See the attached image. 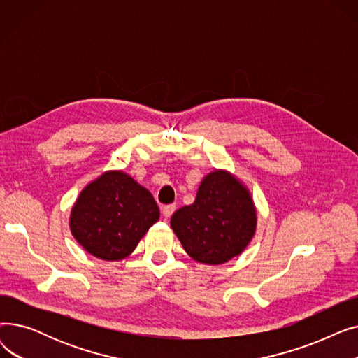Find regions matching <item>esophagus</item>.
I'll return each mask as SVG.
<instances>
[{
  "label": "esophagus",
  "instance_id": "esophagus-1",
  "mask_svg": "<svg viewBox=\"0 0 358 358\" xmlns=\"http://www.w3.org/2000/svg\"><path fill=\"white\" fill-rule=\"evenodd\" d=\"M161 212H162L164 217H169L176 212V204H165V206H162Z\"/></svg>",
  "mask_w": 358,
  "mask_h": 358
}]
</instances>
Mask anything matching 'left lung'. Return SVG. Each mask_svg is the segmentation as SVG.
I'll return each instance as SVG.
<instances>
[{"mask_svg":"<svg viewBox=\"0 0 358 358\" xmlns=\"http://www.w3.org/2000/svg\"><path fill=\"white\" fill-rule=\"evenodd\" d=\"M171 228L193 259L223 264L245 250L255 234L252 197L235 176L215 169L203 178L194 203L173 215Z\"/></svg>","mask_w":358,"mask_h":358,"instance_id":"obj_1","label":"left lung"}]
</instances>
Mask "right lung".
<instances>
[{"label":"right lung","mask_w":358,"mask_h":358,"mask_svg":"<svg viewBox=\"0 0 358 358\" xmlns=\"http://www.w3.org/2000/svg\"><path fill=\"white\" fill-rule=\"evenodd\" d=\"M158 219V204L145 187L123 171H107L81 192L69 227L87 252L119 261L135 251Z\"/></svg>","instance_id":"obj_1"}]
</instances>
